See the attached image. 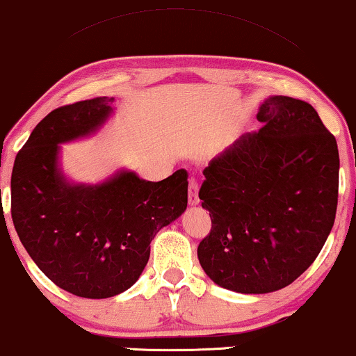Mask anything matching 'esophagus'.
<instances>
[{"label":"esophagus","mask_w":356,"mask_h":356,"mask_svg":"<svg viewBox=\"0 0 356 356\" xmlns=\"http://www.w3.org/2000/svg\"><path fill=\"white\" fill-rule=\"evenodd\" d=\"M199 184H197L195 179H191V184H188V204L199 205Z\"/></svg>","instance_id":"obj_1"}]
</instances>
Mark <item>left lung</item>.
<instances>
[{"label": "left lung", "instance_id": "8db88e82", "mask_svg": "<svg viewBox=\"0 0 356 356\" xmlns=\"http://www.w3.org/2000/svg\"><path fill=\"white\" fill-rule=\"evenodd\" d=\"M256 118L263 128L213 157L199 192L211 218L200 266L240 294L294 282L325 245L339 200V147L310 103L271 95Z\"/></svg>", "mask_w": 356, "mask_h": 356}]
</instances>
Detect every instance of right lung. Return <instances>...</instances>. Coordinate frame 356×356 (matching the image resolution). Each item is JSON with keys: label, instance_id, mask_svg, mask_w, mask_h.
I'll use <instances>...</instances> for the list:
<instances>
[{"label": "right lung", "instance_id": "obj_1", "mask_svg": "<svg viewBox=\"0 0 356 356\" xmlns=\"http://www.w3.org/2000/svg\"><path fill=\"white\" fill-rule=\"evenodd\" d=\"M115 98L57 108L35 126L11 174L17 236L54 284L85 299H106L141 276L151 241L187 209V172L159 182L121 168L102 182L72 181L62 146L97 134L115 115Z\"/></svg>", "mask_w": 356, "mask_h": 356}]
</instances>
